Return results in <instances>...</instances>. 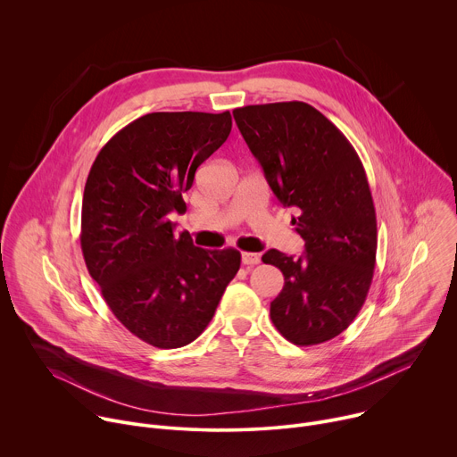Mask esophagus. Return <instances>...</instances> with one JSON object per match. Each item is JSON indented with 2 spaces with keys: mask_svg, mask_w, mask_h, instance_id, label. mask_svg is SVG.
Masks as SVG:
<instances>
[{
  "mask_svg": "<svg viewBox=\"0 0 457 457\" xmlns=\"http://www.w3.org/2000/svg\"><path fill=\"white\" fill-rule=\"evenodd\" d=\"M242 264L244 266H256V264H260V254L258 253H242Z\"/></svg>",
  "mask_w": 457,
  "mask_h": 457,
  "instance_id": "obj_1",
  "label": "esophagus"
}]
</instances>
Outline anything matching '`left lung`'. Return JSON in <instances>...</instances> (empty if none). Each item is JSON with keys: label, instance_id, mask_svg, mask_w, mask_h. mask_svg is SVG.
<instances>
[{"label": "left lung", "instance_id": "left-lung-1", "mask_svg": "<svg viewBox=\"0 0 457 457\" xmlns=\"http://www.w3.org/2000/svg\"><path fill=\"white\" fill-rule=\"evenodd\" d=\"M233 117L305 253H264L284 275L271 320L295 345L323 344L360 312L376 264V212L363 164L340 129L302 101L249 104Z\"/></svg>", "mask_w": 457, "mask_h": 457}]
</instances>
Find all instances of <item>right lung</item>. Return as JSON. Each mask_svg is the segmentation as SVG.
<instances>
[{
  "mask_svg": "<svg viewBox=\"0 0 457 457\" xmlns=\"http://www.w3.org/2000/svg\"><path fill=\"white\" fill-rule=\"evenodd\" d=\"M231 132V113L154 112L97 154L83 195L81 249L115 318L143 342L177 349L199 338L240 268L233 247L179 237L171 212L195 171Z\"/></svg>",
  "mask_w": 457,
  "mask_h": 457,
  "instance_id": "right-lung-1",
  "label": "right lung"
}]
</instances>
